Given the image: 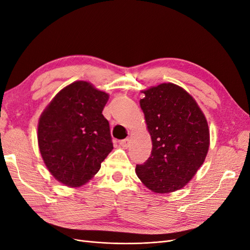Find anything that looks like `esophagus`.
<instances>
[{"instance_id": "esophagus-1", "label": "esophagus", "mask_w": 250, "mask_h": 250, "mask_svg": "<svg viewBox=\"0 0 250 250\" xmlns=\"http://www.w3.org/2000/svg\"><path fill=\"white\" fill-rule=\"evenodd\" d=\"M120 145L122 146L123 148H127L128 146L130 145V140L129 139H125V140L120 141Z\"/></svg>"}]
</instances>
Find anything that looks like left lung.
Here are the masks:
<instances>
[{"label": "left lung", "mask_w": 250, "mask_h": 250, "mask_svg": "<svg viewBox=\"0 0 250 250\" xmlns=\"http://www.w3.org/2000/svg\"><path fill=\"white\" fill-rule=\"evenodd\" d=\"M140 100L152 150L135 173L149 190L168 194L190 181L206 160L209 130L206 116L186 89L162 83L142 90Z\"/></svg>", "instance_id": "left-lung-1"}]
</instances>
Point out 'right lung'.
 <instances>
[{"instance_id": "obj_1", "label": "right lung", "mask_w": 250, "mask_h": 250, "mask_svg": "<svg viewBox=\"0 0 250 250\" xmlns=\"http://www.w3.org/2000/svg\"><path fill=\"white\" fill-rule=\"evenodd\" d=\"M108 98L92 83L75 81L60 90L41 115V154L49 172L62 185H85L112 150L109 123L102 115Z\"/></svg>"}]
</instances>
